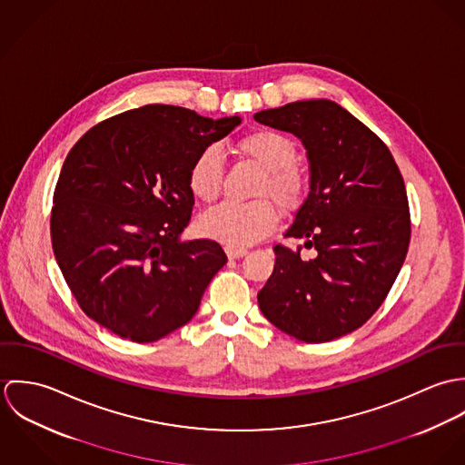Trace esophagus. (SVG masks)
<instances>
[{
	"label": "esophagus",
	"instance_id": "esophagus-1",
	"mask_svg": "<svg viewBox=\"0 0 465 465\" xmlns=\"http://www.w3.org/2000/svg\"><path fill=\"white\" fill-rule=\"evenodd\" d=\"M225 254H227V258H231V260H238V258H243V256H247V251H245V249L225 247Z\"/></svg>",
	"mask_w": 465,
	"mask_h": 465
}]
</instances>
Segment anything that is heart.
<instances>
[{"label":"heart","mask_w":465,"mask_h":465,"mask_svg":"<svg viewBox=\"0 0 465 465\" xmlns=\"http://www.w3.org/2000/svg\"><path fill=\"white\" fill-rule=\"evenodd\" d=\"M236 150L256 163L263 172L254 195L260 200L249 203L225 202L205 213L200 220L202 231L234 249L249 247L262 242L277 223L273 203L284 211H293L306 195V177L295 166L299 150L292 137L272 129H258L245 134ZM223 184V157L216 144L205 146L193 159L188 172V186L195 199L211 203L218 199Z\"/></svg>","instance_id":"1"}]
</instances>
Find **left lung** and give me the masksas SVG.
Listing matches in <instances>:
<instances>
[{
	"mask_svg": "<svg viewBox=\"0 0 465 465\" xmlns=\"http://www.w3.org/2000/svg\"><path fill=\"white\" fill-rule=\"evenodd\" d=\"M254 120L297 135L310 161V193L284 238L315 256L275 245V265L258 293L282 332L321 343L363 326L383 304L410 243L404 181L387 144L331 100L266 109Z\"/></svg>",
	"mask_w": 465,
	"mask_h": 465,
	"instance_id": "8db88e82",
	"label": "left lung"
}]
</instances>
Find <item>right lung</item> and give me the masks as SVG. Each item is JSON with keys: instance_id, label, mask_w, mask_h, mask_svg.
I'll return each instance as SVG.
<instances>
[{"instance_id": "add662e5", "label": "right lung", "mask_w": 465, "mask_h": 465, "mask_svg": "<svg viewBox=\"0 0 465 465\" xmlns=\"http://www.w3.org/2000/svg\"><path fill=\"white\" fill-rule=\"evenodd\" d=\"M240 124L152 104L94 125L69 150L52 245L89 319L137 343L193 319L227 256L213 240H181L195 203L188 172L200 150Z\"/></svg>"}]
</instances>
